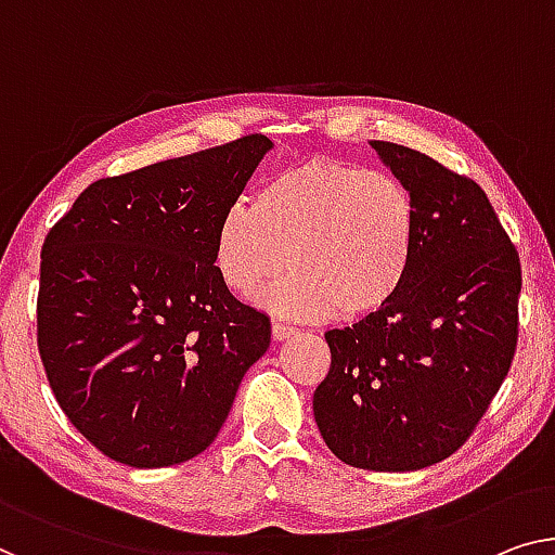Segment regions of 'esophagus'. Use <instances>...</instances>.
I'll return each instance as SVG.
<instances>
[{"mask_svg": "<svg viewBox=\"0 0 555 555\" xmlns=\"http://www.w3.org/2000/svg\"><path fill=\"white\" fill-rule=\"evenodd\" d=\"M294 334H296L294 326H286V324L271 326V336H274V341H286V338H292Z\"/></svg>", "mask_w": 555, "mask_h": 555, "instance_id": "1", "label": "esophagus"}]
</instances>
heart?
Wrapping results in <instances>:
<instances>
[{
    "mask_svg": "<svg viewBox=\"0 0 555 555\" xmlns=\"http://www.w3.org/2000/svg\"><path fill=\"white\" fill-rule=\"evenodd\" d=\"M416 246V206L384 171L334 159L271 177L256 202H236L214 236V269L244 301L267 296L294 321L363 319L393 299Z\"/></svg>",
    "mask_w": 555,
    "mask_h": 555,
    "instance_id": "obj_1",
    "label": "heart"
}]
</instances>
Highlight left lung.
<instances>
[{"label":"left lung","mask_w":555,"mask_h":555,"mask_svg":"<svg viewBox=\"0 0 555 555\" xmlns=\"http://www.w3.org/2000/svg\"><path fill=\"white\" fill-rule=\"evenodd\" d=\"M371 149L409 189L416 246L384 309L326 331L313 418L336 459L399 474L449 459L499 393L518 341L520 261L476 181L409 146Z\"/></svg>","instance_id":"8db88e82"}]
</instances>
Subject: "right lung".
<instances>
[{
    "mask_svg": "<svg viewBox=\"0 0 555 555\" xmlns=\"http://www.w3.org/2000/svg\"><path fill=\"white\" fill-rule=\"evenodd\" d=\"M271 146L251 134L99 179L47 234L39 357L104 456L134 468L198 456L267 353L269 317L221 284L214 236Z\"/></svg>",
    "mask_w": 555,
    "mask_h": 555,
    "instance_id": "1",
    "label": "right lung"
}]
</instances>
